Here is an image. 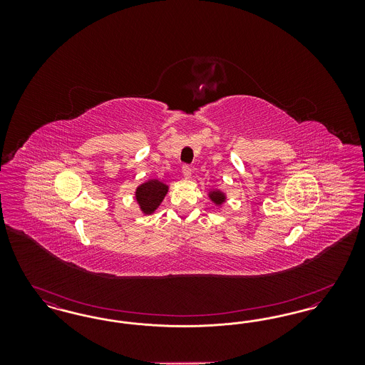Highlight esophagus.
<instances>
[{
	"instance_id": "1",
	"label": "esophagus",
	"mask_w": 365,
	"mask_h": 365,
	"mask_svg": "<svg viewBox=\"0 0 365 365\" xmlns=\"http://www.w3.org/2000/svg\"><path fill=\"white\" fill-rule=\"evenodd\" d=\"M182 173L183 175L186 176V178H190L191 176V167L190 165H187V164H185L183 167H182Z\"/></svg>"
}]
</instances>
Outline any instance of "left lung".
<instances>
[{
  "label": "left lung",
  "mask_w": 365,
  "mask_h": 365,
  "mask_svg": "<svg viewBox=\"0 0 365 365\" xmlns=\"http://www.w3.org/2000/svg\"><path fill=\"white\" fill-rule=\"evenodd\" d=\"M209 198L216 204V205H222L226 201V195L222 191L215 190L209 192Z\"/></svg>",
  "instance_id": "1"
}]
</instances>
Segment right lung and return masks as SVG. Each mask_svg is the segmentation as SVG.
Returning <instances> with one entry per match:
<instances>
[{
  "label": "right lung",
  "instance_id": "add662e5",
  "mask_svg": "<svg viewBox=\"0 0 365 365\" xmlns=\"http://www.w3.org/2000/svg\"><path fill=\"white\" fill-rule=\"evenodd\" d=\"M167 192H168L167 185H164L157 179H152L137 187L135 200L140 207V210L145 215H150L158 208V205L161 204Z\"/></svg>",
  "mask_w": 365,
  "mask_h": 365
}]
</instances>
